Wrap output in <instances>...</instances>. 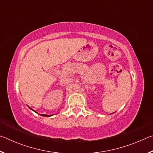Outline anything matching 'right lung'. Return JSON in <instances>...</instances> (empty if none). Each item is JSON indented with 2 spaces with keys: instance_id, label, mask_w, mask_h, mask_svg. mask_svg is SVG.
<instances>
[{
  "instance_id": "obj_1",
  "label": "right lung",
  "mask_w": 153,
  "mask_h": 153,
  "mask_svg": "<svg viewBox=\"0 0 153 153\" xmlns=\"http://www.w3.org/2000/svg\"><path fill=\"white\" fill-rule=\"evenodd\" d=\"M29 108H30V109H32V111H34V112H36V111H34V110H33L32 109V108H31L30 107H29ZM36 113H37V112H36ZM42 115V116H45V117H50V116H52L51 115H45V114H42V115Z\"/></svg>"
}]
</instances>
